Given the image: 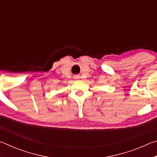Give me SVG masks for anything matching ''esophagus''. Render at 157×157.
<instances>
[{
    "instance_id": "obj_1",
    "label": "esophagus",
    "mask_w": 157,
    "mask_h": 157,
    "mask_svg": "<svg viewBox=\"0 0 157 157\" xmlns=\"http://www.w3.org/2000/svg\"><path fill=\"white\" fill-rule=\"evenodd\" d=\"M75 78H78V77H77V76H76V77H75Z\"/></svg>"
}]
</instances>
